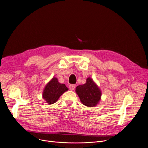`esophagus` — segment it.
I'll use <instances>...</instances> for the list:
<instances>
[{
  "label": "esophagus",
  "mask_w": 148,
  "mask_h": 148,
  "mask_svg": "<svg viewBox=\"0 0 148 148\" xmlns=\"http://www.w3.org/2000/svg\"><path fill=\"white\" fill-rule=\"evenodd\" d=\"M69 89H70L71 90H73L75 88L76 85H73V84H71V85H69Z\"/></svg>",
  "instance_id": "34e87169"
}]
</instances>
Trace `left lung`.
Returning <instances> with one entry per match:
<instances>
[{
  "mask_svg": "<svg viewBox=\"0 0 148 148\" xmlns=\"http://www.w3.org/2000/svg\"><path fill=\"white\" fill-rule=\"evenodd\" d=\"M75 91L81 103L87 107L96 106L101 100V91L90 77L86 79L85 84L77 86Z\"/></svg>",
  "mask_w": 148,
  "mask_h": 148,
  "instance_id": "obj_1",
  "label": "left lung"
}]
</instances>
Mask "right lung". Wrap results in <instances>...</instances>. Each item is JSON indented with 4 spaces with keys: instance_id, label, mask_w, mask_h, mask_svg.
Returning <instances> with one entry per match:
<instances>
[{
    "instance_id": "add662e5",
    "label": "right lung",
    "mask_w": 148,
    "mask_h": 148,
    "mask_svg": "<svg viewBox=\"0 0 148 148\" xmlns=\"http://www.w3.org/2000/svg\"><path fill=\"white\" fill-rule=\"evenodd\" d=\"M69 89L65 84H61L58 79L53 77L45 85L42 92V97L49 104L55 103L64 92Z\"/></svg>"
}]
</instances>
